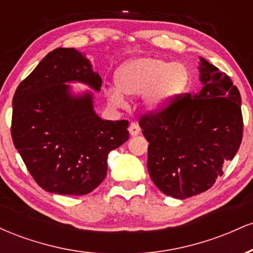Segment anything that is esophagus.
Here are the masks:
<instances>
[{"mask_svg":"<svg viewBox=\"0 0 253 253\" xmlns=\"http://www.w3.org/2000/svg\"><path fill=\"white\" fill-rule=\"evenodd\" d=\"M128 130H129V134L132 136L138 135L139 133H140V127H139V125L136 123H130Z\"/></svg>","mask_w":253,"mask_h":253,"instance_id":"obj_1","label":"esophagus"}]
</instances>
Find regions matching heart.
<instances>
[{"label": "heart", "instance_id": "b5f03b06", "mask_svg": "<svg viewBox=\"0 0 253 253\" xmlns=\"http://www.w3.org/2000/svg\"><path fill=\"white\" fill-rule=\"evenodd\" d=\"M190 81L187 66L152 57L136 58L124 64L115 74L118 88H109L106 95L114 106L125 103L124 94L144 95L151 110H161L183 94Z\"/></svg>", "mask_w": 253, "mask_h": 253}]
</instances>
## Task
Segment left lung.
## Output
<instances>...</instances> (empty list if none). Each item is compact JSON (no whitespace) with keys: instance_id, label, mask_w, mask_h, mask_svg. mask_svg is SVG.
I'll use <instances>...</instances> for the list:
<instances>
[{"instance_id":"obj_1","label":"left lung","mask_w":253,"mask_h":253,"mask_svg":"<svg viewBox=\"0 0 253 253\" xmlns=\"http://www.w3.org/2000/svg\"><path fill=\"white\" fill-rule=\"evenodd\" d=\"M195 95H179L139 120L149 141L147 169L165 195L187 199L213 187L243 139L242 97L225 72L200 58Z\"/></svg>"}]
</instances>
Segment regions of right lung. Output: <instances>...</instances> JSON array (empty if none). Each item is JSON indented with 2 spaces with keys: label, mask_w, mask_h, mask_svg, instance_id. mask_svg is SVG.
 Listing matches in <instances>:
<instances>
[{
  "label": "right lung",
  "mask_w": 253,
  "mask_h": 253,
  "mask_svg": "<svg viewBox=\"0 0 253 253\" xmlns=\"http://www.w3.org/2000/svg\"><path fill=\"white\" fill-rule=\"evenodd\" d=\"M66 82L100 91L102 80L75 48H56L19 84L11 138L38 184L48 193L85 195L102 183L107 158L128 139V121L102 120L91 92L72 96Z\"/></svg>",
  "instance_id": "add662e5"
}]
</instances>
